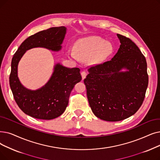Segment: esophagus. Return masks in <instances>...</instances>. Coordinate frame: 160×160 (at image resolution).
<instances>
[{
  "label": "esophagus",
  "mask_w": 160,
  "mask_h": 160,
  "mask_svg": "<svg viewBox=\"0 0 160 160\" xmlns=\"http://www.w3.org/2000/svg\"><path fill=\"white\" fill-rule=\"evenodd\" d=\"M81 75H82V80H84L87 76V72L86 71H82L81 72Z\"/></svg>",
  "instance_id": "34e87169"
}]
</instances>
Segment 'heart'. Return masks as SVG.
Here are the masks:
<instances>
[{
    "label": "heart",
    "mask_w": 160,
    "mask_h": 160,
    "mask_svg": "<svg viewBox=\"0 0 160 160\" xmlns=\"http://www.w3.org/2000/svg\"><path fill=\"white\" fill-rule=\"evenodd\" d=\"M113 50V46L109 42L99 37H90L78 41L74 52L68 50L67 54L76 61L89 59L92 64H99L108 58Z\"/></svg>",
    "instance_id": "obj_1"
}]
</instances>
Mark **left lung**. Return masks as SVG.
Masks as SVG:
<instances>
[{"mask_svg": "<svg viewBox=\"0 0 160 160\" xmlns=\"http://www.w3.org/2000/svg\"><path fill=\"white\" fill-rule=\"evenodd\" d=\"M121 45L114 58L89 67L84 82L89 106L99 118L118 122L139 109L148 84L147 63L139 48L129 38L117 34ZM126 72H121L122 68Z\"/></svg>", "mask_w": 160, "mask_h": 160, "instance_id": "8db88e82", "label": "left lung"}]
</instances>
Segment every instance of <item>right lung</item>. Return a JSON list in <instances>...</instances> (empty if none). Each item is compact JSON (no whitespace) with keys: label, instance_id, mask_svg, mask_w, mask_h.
<instances>
[{"label":"right lung","instance_id":"obj_1","mask_svg":"<svg viewBox=\"0 0 160 160\" xmlns=\"http://www.w3.org/2000/svg\"><path fill=\"white\" fill-rule=\"evenodd\" d=\"M65 33L66 28L61 26L32 34L23 42L12 58L9 81L13 98L25 114L34 118L52 120L64 112L74 85L82 80L80 69L55 65L49 82L42 88L31 91L24 88L18 79V63L25 51L32 48L59 50Z\"/></svg>","mask_w":160,"mask_h":160}]
</instances>
